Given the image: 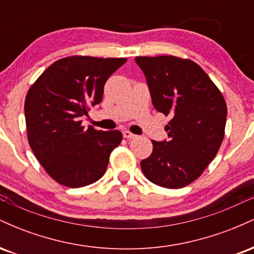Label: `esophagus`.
Wrapping results in <instances>:
<instances>
[{"mask_svg": "<svg viewBox=\"0 0 254 254\" xmlns=\"http://www.w3.org/2000/svg\"><path fill=\"white\" fill-rule=\"evenodd\" d=\"M123 137H124V138H135V137H136V135H133V133L132 132H130V131L129 130H124L123 131Z\"/></svg>", "mask_w": 254, "mask_h": 254, "instance_id": "34e87169", "label": "esophagus"}]
</instances>
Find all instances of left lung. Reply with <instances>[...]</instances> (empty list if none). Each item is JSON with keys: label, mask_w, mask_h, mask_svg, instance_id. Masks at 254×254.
<instances>
[{"label": "left lung", "mask_w": 254, "mask_h": 254, "mask_svg": "<svg viewBox=\"0 0 254 254\" xmlns=\"http://www.w3.org/2000/svg\"><path fill=\"white\" fill-rule=\"evenodd\" d=\"M144 72L154 107L171 121L167 141L153 143L141 161L148 180L182 189L202 176L224 137L227 105L206 72L190 60L174 56L136 57Z\"/></svg>", "instance_id": "obj_1"}]
</instances>
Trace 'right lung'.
Instances as JSON below:
<instances>
[{
  "label": "right lung",
  "instance_id": "right-lung-1",
  "mask_svg": "<svg viewBox=\"0 0 254 254\" xmlns=\"http://www.w3.org/2000/svg\"><path fill=\"white\" fill-rule=\"evenodd\" d=\"M127 58L71 56L52 63L25 99L27 138L37 160L52 179L82 188L106 172L111 151L122 142L118 130L82 127L90 106L103 100L107 78Z\"/></svg>",
  "mask_w": 254,
  "mask_h": 254
}]
</instances>
